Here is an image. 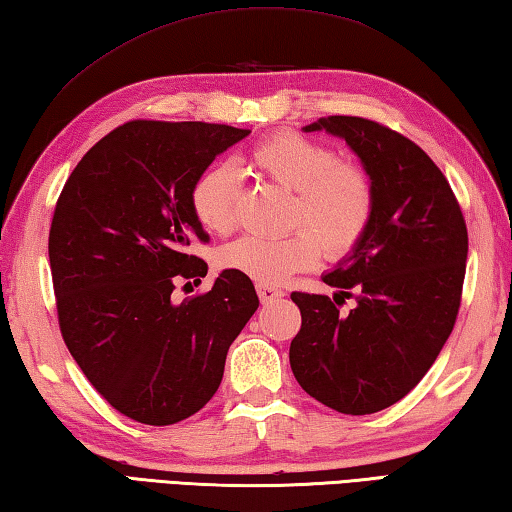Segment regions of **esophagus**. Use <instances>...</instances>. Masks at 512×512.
I'll return each instance as SVG.
<instances>
[{"label": "esophagus", "instance_id": "obj_1", "mask_svg": "<svg viewBox=\"0 0 512 512\" xmlns=\"http://www.w3.org/2000/svg\"><path fill=\"white\" fill-rule=\"evenodd\" d=\"M256 292H258V299H261V303H272V301H279L283 297L281 290L272 288V285H256Z\"/></svg>", "mask_w": 512, "mask_h": 512}]
</instances>
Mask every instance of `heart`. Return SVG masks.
I'll return each instance as SVG.
<instances>
[{"instance_id":"b5f03b06","label":"heart","mask_w":512,"mask_h":512,"mask_svg":"<svg viewBox=\"0 0 512 512\" xmlns=\"http://www.w3.org/2000/svg\"><path fill=\"white\" fill-rule=\"evenodd\" d=\"M247 164L292 195L290 227L283 238H240L220 251V263L263 285H279L292 274L357 247L373 220L375 191L362 166L337 161L333 148L297 132H276L249 150ZM238 175L215 164L197 175L191 209L206 231L227 236L236 224Z\"/></svg>"}]
</instances>
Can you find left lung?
Instances as JSON below:
<instances>
[{
  "mask_svg": "<svg viewBox=\"0 0 512 512\" xmlns=\"http://www.w3.org/2000/svg\"><path fill=\"white\" fill-rule=\"evenodd\" d=\"M346 141L375 191L357 247L321 279L326 294L292 292L301 330L290 366L301 389L339 414L391 407L423 380L461 306L468 229L445 175L423 148L360 116H324L303 132ZM356 297L351 313H339Z\"/></svg>",
  "mask_w": 512,
  "mask_h": 512,
  "instance_id": "left-lung-1",
  "label": "left lung"
}]
</instances>
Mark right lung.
<instances>
[{
  "instance_id": "right-lung-1",
  "label": "right lung",
  "mask_w": 512,
  "mask_h": 512,
  "mask_svg": "<svg viewBox=\"0 0 512 512\" xmlns=\"http://www.w3.org/2000/svg\"><path fill=\"white\" fill-rule=\"evenodd\" d=\"M249 132L130 121L78 161L58 197L49 261L62 339L94 389L137 423L200 411L258 308L254 283L233 270L206 294L173 301L179 279L209 270L191 254L209 240L191 209L195 179Z\"/></svg>"
}]
</instances>
